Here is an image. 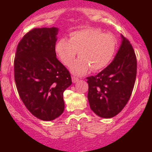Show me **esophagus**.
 Masks as SVG:
<instances>
[{
  "mask_svg": "<svg viewBox=\"0 0 152 152\" xmlns=\"http://www.w3.org/2000/svg\"><path fill=\"white\" fill-rule=\"evenodd\" d=\"M72 82L73 83H76V82H78V78H76V77H75V76H72Z\"/></svg>",
  "mask_w": 152,
  "mask_h": 152,
  "instance_id": "1",
  "label": "esophagus"
}]
</instances>
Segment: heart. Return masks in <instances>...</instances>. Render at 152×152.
Instances as JSON below:
<instances>
[{
  "label": "heart",
  "instance_id": "1",
  "mask_svg": "<svg viewBox=\"0 0 152 152\" xmlns=\"http://www.w3.org/2000/svg\"><path fill=\"white\" fill-rule=\"evenodd\" d=\"M116 48L114 36L94 28L74 31L69 40L60 38L55 46L56 53L66 66L70 65L78 52L80 58L70 66L71 72L78 76L90 69L96 72L105 69L114 58Z\"/></svg>",
  "mask_w": 152,
  "mask_h": 152
}]
</instances>
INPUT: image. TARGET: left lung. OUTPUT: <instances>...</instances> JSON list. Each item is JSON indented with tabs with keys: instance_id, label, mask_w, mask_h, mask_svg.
Wrapping results in <instances>:
<instances>
[{
	"instance_id": "left-lung-1",
	"label": "left lung",
	"mask_w": 152,
	"mask_h": 152,
	"mask_svg": "<svg viewBox=\"0 0 152 152\" xmlns=\"http://www.w3.org/2000/svg\"><path fill=\"white\" fill-rule=\"evenodd\" d=\"M121 43L114 60L96 76L87 77L90 108L102 118L117 115L129 100L137 76V58L130 42Z\"/></svg>"
}]
</instances>
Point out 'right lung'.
<instances>
[{
    "instance_id": "obj_1",
    "label": "right lung",
    "mask_w": 152,
    "mask_h": 152,
    "mask_svg": "<svg viewBox=\"0 0 152 152\" xmlns=\"http://www.w3.org/2000/svg\"><path fill=\"white\" fill-rule=\"evenodd\" d=\"M58 28H34L17 47L14 77L18 94L34 116L52 121L64 111L63 94L72 83L71 74L56 58Z\"/></svg>"
}]
</instances>
